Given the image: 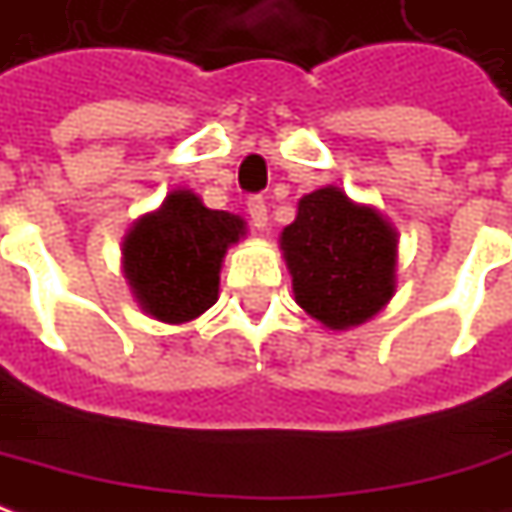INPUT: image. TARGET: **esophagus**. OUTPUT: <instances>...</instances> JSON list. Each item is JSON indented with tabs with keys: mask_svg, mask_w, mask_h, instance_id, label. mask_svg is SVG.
<instances>
[{
	"mask_svg": "<svg viewBox=\"0 0 512 512\" xmlns=\"http://www.w3.org/2000/svg\"><path fill=\"white\" fill-rule=\"evenodd\" d=\"M248 216H250V225H253V228H259V231H264V228H267V205H264L262 197H250Z\"/></svg>",
	"mask_w": 512,
	"mask_h": 512,
	"instance_id": "obj_1",
	"label": "esophagus"
}]
</instances>
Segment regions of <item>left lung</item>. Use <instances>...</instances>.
I'll return each instance as SVG.
<instances>
[{"mask_svg": "<svg viewBox=\"0 0 512 512\" xmlns=\"http://www.w3.org/2000/svg\"><path fill=\"white\" fill-rule=\"evenodd\" d=\"M279 242L296 304L327 329L366 324L392 301L397 231L377 208L349 200L344 188L304 194Z\"/></svg>", "mask_w": 512, "mask_h": 512, "instance_id": "1", "label": "left lung"}]
</instances>
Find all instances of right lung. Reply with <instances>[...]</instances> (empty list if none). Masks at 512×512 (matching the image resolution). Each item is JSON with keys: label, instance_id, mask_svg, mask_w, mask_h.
<instances>
[{"label": "right lung", "instance_id": "right-lung-1", "mask_svg": "<svg viewBox=\"0 0 512 512\" xmlns=\"http://www.w3.org/2000/svg\"><path fill=\"white\" fill-rule=\"evenodd\" d=\"M245 233L242 216L205 208L188 188L171 191L123 236V276L140 310L163 324L200 318L219 298L225 253Z\"/></svg>", "mask_w": 512, "mask_h": 512}]
</instances>
